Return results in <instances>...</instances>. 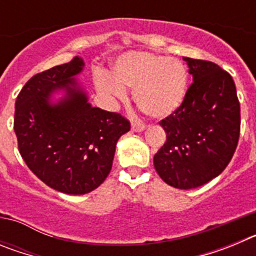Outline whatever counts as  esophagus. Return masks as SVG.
<instances>
[{
    "instance_id": "34e87169",
    "label": "esophagus",
    "mask_w": 256,
    "mask_h": 256,
    "mask_svg": "<svg viewBox=\"0 0 256 256\" xmlns=\"http://www.w3.org/2000/svg\"><path fill=\"white\" fill-rule=\"evenodd\" d=\"M144 128H146L144 124L140 123V122H133L132 123V130H134V132H142Z\"/></svg>"
}]
</instances>
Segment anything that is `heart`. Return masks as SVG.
Masks as SVG:
<instances>
[{
  "instance_id": "b5f03b06",
  "label": "heart",
  "mask_w": 256,
  "mask_h": 256,
  "mask_svg": "<svg viewBox=\"0 0 256 256\" xmlns=\"http://www.w3.org/2000/svg\"><path fill=\"white\" fill-rule=\"evenodd\" d=\"M97 90L122 100L126 87L134 90V101L148 116L165 118L182 105L187 91V70L180 60L148 52H128L112 65V76L98 73Z\"/></svg>"
}]
</instances>
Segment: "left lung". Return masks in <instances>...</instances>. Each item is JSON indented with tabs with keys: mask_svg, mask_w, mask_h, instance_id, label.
I'll return each mask as SVG.
<instances>
[{
	"mask_svg": "<svg viewBox=\"0 0 256 256\" xmlns=\"http://www.w3.org/2000/svg\"><path fill=\"white\" fill-rule=\"evenodd\" d=\"M194 82L182 105L159 122L166 141L154 156L162 180L176 188L200 187L230 164L240 138V101L230 74L216 62L183 58Z\"/></svg>",
	"mask_w": 256,
	"mask_h": 256,
	"instance_id": "8db88e82",
	"label": "left lung"
}]
</instances>
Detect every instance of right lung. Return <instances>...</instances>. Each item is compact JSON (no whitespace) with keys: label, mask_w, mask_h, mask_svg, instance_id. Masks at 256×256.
<instances>
[{"label":"right lung","mask_w":256,"mask_h":256,"mask_svg":"<svg viewBox=\"0 0 256 256\" xmlns=\"http://www.w3.org/2000/svg\"><path fill=\"white\" fill-rule=\"evenodd\" d=\"M78 56L32 76L15 102L14 130L22 160L44 183L69 195L94 191L112 166L120 136L130 130L119 112L92 108L73 78L83 69ZM67 97L52 106L50 94Z\"/></svg>","instance_id":"add662e5"}]
</instances>
